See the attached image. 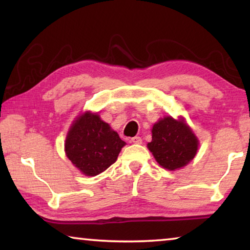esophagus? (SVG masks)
Segmentation results:
<instances>
[{
    "instance_id": "1",
    "label": "esophagus",
    "mask_w": 250,
    "mask_h": 250,
    "mask_svg": "<svg viewBox=\"0 0 250 250\" xmlns=\"http://www.w3.org/2000/svg\"><path fill=\"white\" fill-rule=\"evenodd\" d=\"M131 142L134 143V145H141L142 139L140 137H133L131 138Z\"/></svg>"
}]
</instances>
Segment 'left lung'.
Returning <instances> with one entry per match:
<instances>
[{"label": "left lung", "instance_id": "obj_1", "mask_svg": "<svg viewBox=\"0 0 250 250\" xmlns=\"http://www.w3.org/2000/svg\"><path fill=\"white\" fill-rule=\"evenodd\" d=\"M198 141L183 121L166 117L153 125L147 147L161 167L167 170L183 167L194 159Z\"/></svg>", "mask_w": 250, "mask_h": 250}]
</instances>
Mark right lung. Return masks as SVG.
I'll use <instances>...</instances> for the list:
<instances>
[{"label": "right lung", "mask_w": 250, "mask_h": 250, "mask_svg": "<svg viewBox=\"0 0 250 250\" xmlns=\"http://www.w3.org/2000/svg\"><path fill=\"white\" fill-rule=\"evenodd\" d=\"M125 145L99 115L86 112L71 125L65 151L67 158L83 174L95 176L116 162Z\"/></svg>", "instance_id": "1"}]
</instances>
